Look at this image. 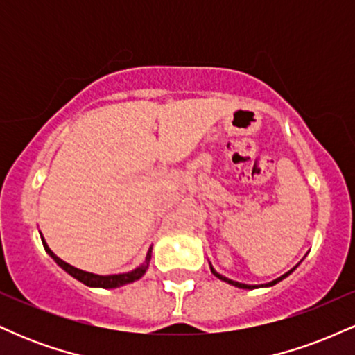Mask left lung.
Segmentation results:
<instances>
[{"mask_svg":"<svg viewBox=\"0 0 355 355\" xmlns=\"http://www.w3.org/2000/svg\"><path fill=\"white\" fill-rule=\"evenodd\" d=\"M295 267H297V266H295ZM295 267L292 268V270H288L287 274H284L282 277H279V279L272 280L270 284H266V285H247V284H240V282H235V280H230V279H227V277H223V275L217 274V272L214 270V267H211V266H210V270H211V274H214L215 277H218V279H220V280H223V282H227V284H232V285H235V287H239V288H250V291H252V288H255V287H272V285H275L277 282H280V280L285 279V277H287L288 274H292V272L295 270Z\"/></svg>","mask_w":355,"mask_h":355,"instance_id":"1","label":"left lung"}]
</instances>
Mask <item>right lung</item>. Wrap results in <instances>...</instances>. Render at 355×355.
<instances>
[{
	"label": "right lung",
	"instance_id": "1",
	"mask_svg": "<svg viewBox=\"0 0 355 355\" xmlns=\"http://www.w3.org/2000/svg\"><path fill=\"white\" fill-rule=\"evenodd\" d=\"M43 242V247L44 250L50 254V257L53 260H55L58 266L63 268L64 272H68L71 277H75L76 280H80L81 284L88 285V287H101V288H115V287H120V285H125V284H130V282H135V280L140 279L141 275L145 274L146 268H148V262L150 259H152V250H148V254H146V259H145V263L144 266H140L135 270L132 272H126V274H118V275H95V274H89V272H85V270H80V268L70 266V263L63 262V260L60 259V257H56L53 252L50 250V247L46 245V242H44V239H42Z\"/></svg>",
	"mask_w": 355,
	"mask_h": 355
}]
</instances>
